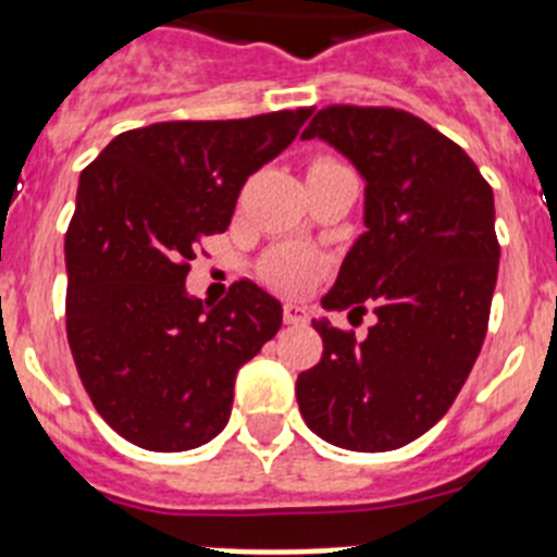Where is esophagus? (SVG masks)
I'll return each mask as SVG.
<instances>
[{"mask_svg": "<svg viewBox=\"0 0 557 557\" xmlns=\"http://www.w3.org/2000/svg\"><path fill=\"white\" fill-rule=\"evenodd\" d=\"M307 321L309 318L301 307H295V304H287V307H284V323H289V326H304Z\"/></svg>", "mask_w": 557, "mask_h": 557, "instance_id": "obj_1", "label": "esophagus"}]
</instances>
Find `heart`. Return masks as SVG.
<instances>
[{"label": "heart", "instance_id": "obj_1", "mask_svg": "<svg viewBox=\"0 0 557 557\" xmlns=\"http://www.w3.org/2000/svg\"><path fill=\"white\" fill-rule=\"evenodd\" d=\"M321 270V259L312 253V250H282V253H273L264 262V275L275 289L282 293H301L314 275Z\"/></svg>", "mask_w": 557, "mask_h": 557}]
</instances>
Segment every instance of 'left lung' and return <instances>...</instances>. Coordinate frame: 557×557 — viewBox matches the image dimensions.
Instances as JSON below:
<instances>
[{"label": "left lung", "instance_id": "obj_1", "mask_svg": "<svg viewBox=\"0 0 557 557\" xmlns=\"http://www.w3.org/2000/svg\"><path fill=\"white\" fill-rule=\"evenodd\" d=\"M323 139L366 178V234L323 295L366 312V339L312 321L321 362L295 396L314 435L351 451H391L446 416L488 332L499 270L494 191L444 133L398 108L329 106L301 139Z\"/></svg>", "mask_w": 557, "mask_h": 557}]
</instances>
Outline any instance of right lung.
I'll use <instances>...</instances> for the list:
<instances>
[{"label":"right lung","mask_w":557,"mask_h":557,"mask_svg":"<svg viewBox=\"0 0 557 557\" xmlns=\"http://www.w3.org/2000/svg\"><path fill=\"white\" fill-rule=\"evenodd\" d=\"M309 113L156 122L83 170L63 245L66 337L91 405L131 444H209L228 424L236 371L282 326V304L253 282L214 307L184 284L200 239L228 228L245 181Z\"/></svg>","instance_id":"right-lung-1"}]
</instances>
